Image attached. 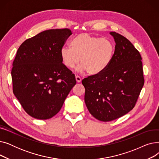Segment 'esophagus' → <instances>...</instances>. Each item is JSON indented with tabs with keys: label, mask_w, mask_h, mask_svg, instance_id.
Masks as SVG:
<instances>
[{
	"label": "esophagus",
	"mask_w": 159,
	"mask_h": 159,
	"mask_svg": "<svg viewBox=\"0 0 159 159\" xmlns=\"http://www.w3.org/2000/svg\"><path fill=\"white\" fill-rule=\"evenodd\" d=\"M75 79H76V81L78 83H80L82 81V79H80V77L79 76H78V75H76V76H75Z\"/></svg>",
	"instance_id": "obj_1"
}]
</instances>
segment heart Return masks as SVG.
Instances as JSON below:
<instances>
[{
  "label": "heart",
  "instance_id": "obj_1",
  "mask_svg": "<svg viewBox=\"0 0 159 159\" xmlns=\"http://www.w3.org/2000/svg\"><path fill=\"white\" fill-rule=\"evenodd\" d=\"M115 49L111 40L82 33L72 40L71 46L61 48V57L67 68H73L80 61L81 64L78 68L79 71H87L89 74L95 75L101 73L109 66Z\"/></svg>",
  "mask_w": 159,
  "mask_h": 159
}]
</instances>
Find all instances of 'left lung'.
Here are the masks:
<instances>
[{"mask_svg": "<svg viewBox=\"0 0 159 159\" xmlns=\"http://www.w3.org/2000/svg\"><path fill=\"white\" fill-rule=\"evenodd\" d=\"M115 49L109 66L101 73L83 79L88 110L98 120L121 117L135 107L144 84L142 57L126 37L110 32Z\"/></svg>", "mask_w": 159, "mask_h": 159, "instance_id": "obj_1", "label": "left lung"}]
</instances>
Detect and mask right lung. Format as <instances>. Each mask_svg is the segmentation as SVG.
I'll use <instances>...</instances> for the list:
<instances>
[{"label": "right lung", "instance_id": "1", "mask_svg": "<svg viewBox=\"0 0 159 159\" xmlns=\"http://www.w3.org/2000/svg\"><path fill=\"white\" fill-rule=\"evenodd\" d=\"M71 34L68 28L46 30L25 40L17 50L11 73L13 91L33 118L53 117L76 84L75 75L61 57Z\"/></svg>", "mask_w": 159, "mask_h": 159}]
</instances>
